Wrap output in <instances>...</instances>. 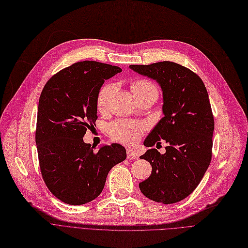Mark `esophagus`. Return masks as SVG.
<instances>
[{
    "label": "esophagus",
    "instance_id": "obj_1",
    "mask_svg": "<svg viewBox=\"0 0 248 248\" xmlns=\"http://www.w3.org/2000/svg\"><path fill=\"white\" fill-rule=\"evenodd\" d=\"M127 158L130 159V160H133V159H137L138 156H137V155H135V153L131 149H128L127 150Z\"/></svg>",
    "mask_w": 248,
    "mask_h": 248
}]
</instances>
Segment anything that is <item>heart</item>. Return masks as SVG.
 Returning a JSON list of instances; mask_svg holds the SVG:
<instances>
[{
	"instance_id": "1",
	"label": "heart",
	"mask_w": 248,
	"mask_h": 248,
	"mask_svg": "<svg viewBox=\"0 0 248 248\" xmlns=\"http://www.w3.org/2000/svg\"><path fill=\"white\" fill-rule=\"evenodd\" d=\"M131 90L136 98L150 92H156L155 86L147 79L135 80L131 85ZM114 92L115 86L113 84H106L101 88L97 97V107L100 111L104 112L108 110ZM145 130L146 125L143 122L128 119L117 120L109 125V133L111 137L125 145L136 144Z\"/></svg>"
}]
</instances>
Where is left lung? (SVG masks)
Masks as SVG:
<instances>
[{
    "instance_id": "left-lung-1",
    "label": "left lung",
    "mask_w": 248,
    "mask_h": 248,
    "mask_svg": "<svg viewBox=\"0 0 248 248\" xmlns=\"http://www.w3.org/2000/svg\"><path fill=\"white\" fill-rule=\"evenodd\" d=\"M129 67L155 79L162 91L164 116L144 145H157L160 140L168 143L164 155L151 148L140 156L150 162L152 171L139 188L152 201L180 202L194 192L211 162L214 117L208 92L201 78L179 63L161 62Z\"/></svg>"
}]
</instances>
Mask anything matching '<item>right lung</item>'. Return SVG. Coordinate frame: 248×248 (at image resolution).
I'll list each match as a JSON object with an SVG mask.
<instances>
[{
	"label": "right lung",
	"mask_w": 248,
	"mask_h": 248,
	"mask_svg": "<svg viewBox=\"0 0 248 248\" xmlns=\"http://www.w3.org/2000/svg\"><path fill=\"white\" fill-rule=\"evenodd\" d=\"M121 72L119 66L79 62L51 77L41 92L35 133L40 170L51 194L65 204L96 199L110 170L126 159L120 144L95 152L82 139L98 119L97 97L105 79Z\"/></svg>",
	"instance_id": "add662e5"
}]
</instances>
